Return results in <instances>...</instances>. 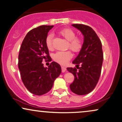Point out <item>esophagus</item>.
I'll use <instances>...</instances> for the list:
<instances>
[{
    "instance_id": "1",
    "label": "esophagus",
    "mask_w": 122,
    "mask_h": 122,
    "mask_svg": "<svg viewBox=\"0 0 122 122\" xmlns=\"http://www.w3.org/2000/svg\"><path fill=\"white\" fill-rule=\"evenodd\" d=\"M61 69H62V73L65 72V71H66V69L65 67L63 66H61Z\"/></svg>"
}]
</instances>
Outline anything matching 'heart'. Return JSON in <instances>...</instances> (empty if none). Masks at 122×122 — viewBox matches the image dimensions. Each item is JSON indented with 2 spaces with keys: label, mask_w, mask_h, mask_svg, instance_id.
<instances>
[{
  "label": "heart",
  "mask_w": 122,
  "mask_h": 122,
  "mask_svg": "<svg viewBox=\"0 0 122 122\" xmlns=\"http://www.w3.org/2000/svg\"><path fill=\"white\" fill-rule=\"evenodd\" d=\"M59 34L68 41V48L75 53L80 51L82 46V42L80 39L77 38L76 34L74 31L71 29H65L60 31ZM52 40V34L48 35L46 38V45L49 50L53 49ZM72 57V54L69 51H58L53 55V60L58 64L65 65L71 59Z\"/></svg>",
  "instance_id": "heart-1"
}]
</instances>
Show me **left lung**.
Here are the masks:
<instances>
[{
    "mask_svg": "<svg viewBox=\"0 0 122 122\" xmlns=\"http://www.w3.org/2000/svg\"><path fill=\"white\" fill-rule=\"evenodd\" d=\"M72 26L81 32L84 42L79 55L72 62L77 68H66L75 76L70 89L76 94L84 95L94 89L100 77L103 60L102 45L91 27L82 24H73Z\"/></svg>",
    "mask_w": 122,
    "mask_h": 122,
    "instance_id": "left-lung-1",
    "label": "left lung"
}]
</instances>
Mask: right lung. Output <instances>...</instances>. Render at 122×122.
Returning <instances> with one entry per match:
<instances>
[{
  "mask_svg": "<svg viewBox=\"0 0 122 122\" xmlns=\"http://www.w3.org/2000/svg\"><path fill=\"white\" fill-rule=\"evenodd\" d=\"M53 26L42 25L30 30L22 42L18 56L22 81L29 91L38 96L49 91L61 73L58 63L53 61L48 68L43 66L42 63L46 58L51 61L46 38Z\"/></svg>",
  "mask_w": 122,
  "mask_h": 122,
  "instance_id": "obj_1",
  "label": "right lung"
}]
</instances>
